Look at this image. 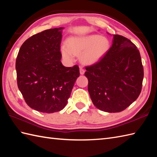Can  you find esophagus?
Here are the masks:
<instances>
[{
  "mask_svg": "<svg viewBox=\"0 0 157 157\" xmlns=\"http://www.w3.org/2000/svg\"><path fill=\"white\" fill-rule=\"evenodd\" d=\"M79 72H80L81 75H84V73H85V70L83 69L82 67H80V69H79Z\"/></svg>",
  "mask_w": 157,
  "mask_h": 157,
  "instance_id": "34e87169",
  "label": "esophagus"
}]
</instances>
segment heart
Segmentation results:
<instances>
[{
  "instance_id": "1",
  "label": "heart",
  "mask_w": 157,
  "mask_h": 157,
  "mask_svg": "<svg viewBox=\"0 0 157 157\" xmlns=\"http://www.w3.org/2000/svg\"><path fill=\"white\" fill-rule=\"evenodd\" d=\"M110 48L109 40L99 35L93 34L82 37H71L61 48L63 56L72 61L75 55H80L82 61L87 65L98 62Z\"/></svg>"
}]
</instances>
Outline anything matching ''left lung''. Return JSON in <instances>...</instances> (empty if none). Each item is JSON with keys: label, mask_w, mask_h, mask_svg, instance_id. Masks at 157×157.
Listing matches in <instances>:
<instances>
[{"label": "left lung", "mask_w": 157, "mask_h": 157, "mask_svg": "<svg viewBox=\"0 0 157 157\" xmlns=\"http://www.w3.org/2000/svg\"><path fill=\"white\" fill-rule=\"evenodd\" d=\"M86 69L92 101L102 111L121 112L140 94L144 78L140 54L134 43L122 36L113 35L111 47Z\"/></svg>", "instance_id": "left-lung-1"}]
</instances>
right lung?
I'll list each match as a JSON object with an SVG mask.
<instances>
[{
    "mask_svg": "<svg viewBox=\"0 0 157 157\" xmlns=\"http://www.w3.org/2000/svg\"><path fill=\"white\" fill-rule=\"evenodd\" d=\"M63 28L49 29L23 42L16 59L18 88L29 107L52 113L64 109L77 78L78 65L61 62Z\"/></svg>",
    "mask_w": 157,
    "mask_h": 157,
    "instance_id": "add662e5",
    "label": "right lung"
}]
</instances>
